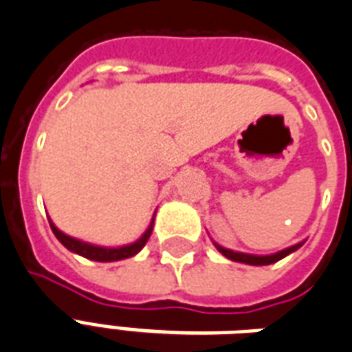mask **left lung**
I'll list each match as a JSON object with an SVG mask.
<instances>
[{
    "instance_id": "1",
    "label": "left lung",
    "mask_w": 352,
    "mask_h": 352,
    "mask_svg": "<svg viewBox=\"0 0 352 352\" xmlns=\"http://www.w3.org/2000/svg\"><path fill=\"white\" fill-rule=\"evenodd\" d=\"M304 244V242H298V244H295V246H289V248L285 250H280V252H276V254H270V256H254V254H242V252H233V250H228L223 248V246H220V244H216L214 246L216 250L222 254V256H226L228 259H231V261H236V263H246V265H256V267H263V265H272V263L280 261V259H283L285 256H289V254H293L295 250H298Z\"/></svg>"
}]
</instances>
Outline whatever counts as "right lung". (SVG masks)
Segmentation results:
<instances>
[{
    "instance_id": "add662e5",
    "label": "right lung",
    "mask_w": 352,
    "mask_h": 352,
    "mask_svg": "<svg viewBox=\"0 0 352 352\" xmlns=\"http://www.w3.org/2000/svg\"><path fill=\"white\" fill-rule=\"evenodd\" d=\"M48 222H50V228L54 231V235L57 236V241L63 244L65 248L70 250V252H74L78 256L85 257V259H91V261H100V263H111V261H121V259H126V257L136 256L138 252L147 244L149 241L151 233H153V223H155V216H153V220H151L149 228L145 229V233H143L136 242H132V244H124V246H117V248H106V246H96V244H91V242L80 241V239H74V236L65 235L61 229L56 228V223L52 222L50 218H48Z\"/></svg>"
}]
</instances>
